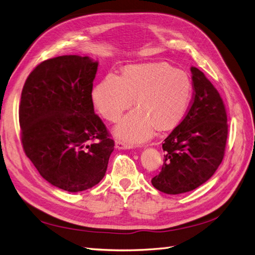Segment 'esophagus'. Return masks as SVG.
Listing matches in <instances>:
<instances>
[{"mask_svg": "<svg viewBox=\"0 0 255 255\" xmlns=\"http://www.w3.org/2000/svg\"><path fill=\"white\" fill-rule=\"evenodd\" d=\"M115 147L119 148V149H129V148H131V145H130L129 143H126V142H124V141L117 140V141L115 142Z\"/></svg>", "mask_w": 255, "mask_h": 255, "instance_id": "obj_1", "label": "esophagus"}]
</instances>
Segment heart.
I'll use <instances>...</instances> for the list:
<instances>
[{
    "instance_id": "obj_1",
    "label": "heart",
    "mask_w": 255,
    "mask_h": 255,
    "mask_svg": "<svg viewBox=\"0 0 255 255\" xmlns=\"http://www.w3.org/2000/svg\"><path fill=\"white\" fill-rule=\"evenodd\" d=\"M193 85L184 71L167 63L131 65L123 76L110 72L93 90L96 109L110 122L119 121L124 111L136 108L124 117L115 134L129 144L146 141L155 131L175 127L190 107Z\"/></svg>"
}]
</instances>
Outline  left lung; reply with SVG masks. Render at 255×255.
<instances>
[{"label":"left lung","mask_w":255,"mask_h":255,"mask_svg":"<svg viewBox=\"0 0 255 255\" xmlns=\"http://www.w3.org/2000/svg\"><path fill=\"white\" fill-rule=\"evenodd\" d=\"M194 96L187 113L162 143L164 165L152 179L158 191L191 192L210 179L224 157L228 134L224 102L212 83L192 67Z\"/></svg>","instance_id":"1"}]
</instances>
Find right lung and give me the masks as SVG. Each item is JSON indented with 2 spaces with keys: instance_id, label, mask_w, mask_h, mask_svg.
Returning a JSON list of instances; mask_svg holds the SVG:
<instances>
[{
  "instance_id": "1",
  "label": "right lung",
  "mask_w": 255,
  "mask_h": 255,
  "mask_svg": "<svg viewBox=\"0 0 255 255\" xmlns=\"http://www.w3.org/2000/svg\"><path fill=\"white\" fill-rule=\"evenodd\" d=\"M97 69L89 57L51 58L36 65L21 93L23 151L45 180L71 193L99 183L115 145L95 114Z\"/></svg>"
}]
</instances>
